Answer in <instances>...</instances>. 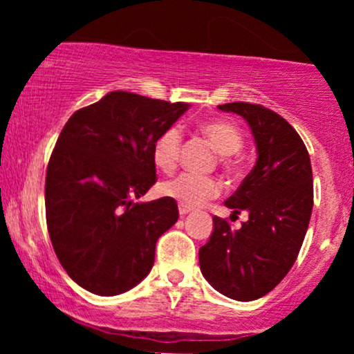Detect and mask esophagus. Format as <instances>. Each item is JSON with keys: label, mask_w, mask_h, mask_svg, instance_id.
Segmentation results:
<instances>
[{"label": "esophagus", "mask_w": 354, "mask_h": 354, "mask_svg": "<svg viewBox=\"0 0 354 354\" xmlns=\"http://www.w3.org/2000/svg\"><path fill=\"white\" fill-rule=\"evenodd\" d=\"M189 211H191V208H186V206L180 205V214H181V216H185V214H188Z\"/></svg>", "instance_id": "obj_1"}]
</instances>
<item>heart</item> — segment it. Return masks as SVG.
I'll list each match as a JSON object with an SVG mask.
<instances>
[{
	"label": "heart",
	"instance_id": "obj_1",
	"mask_svg": "<svg viewBox=\"0 0 354 354\" xmlns=\"http://www.w3.org/2000/svg\"><path fill=\"white\" fill-rule=\"evenodd\" d=\"M201 133L209 140L213 148L221 154L223 168L226 173L238 174L239 163L236 158H233V153L239 151L243 146L241 131L230 121L223 120H209L200 124ZM181 149V133L180 129L171 128L165 129L160 136L156 138L153 145V163L161 171H173L176 168L178 158H180ZM221 191L216 178L213 176H201V174L193 173H181L180 176L173 180L163 181L160 185V193L166 198L178 201L186 208H194L206 203L211 198L218 196Z\"/></svg>",
	"mask_w": 354,
	"mask_h": 354
}]
</instances>
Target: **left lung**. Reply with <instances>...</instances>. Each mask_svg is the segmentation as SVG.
Here are the masks:
<instances>
[{"instance_id":"left-lung-1","label":"left lung","mask_w":354,"mask_h":354,"mask_svg":"<svg viewBox=\"0 0 354 354\" xmlns=\"http://www.w3.org/2000/svg\"><path fill=\"white\" fill-rule=\"evenodd\" d=\"M253 133L258 160L225 201L233 214L250 216L239 230L213 218L209 241L200 248L201 273L214 290L236 301L261 298L278 284L301 250L313 209L310 154L296 129L261 104L226 103Z\"/></svg>"}]
</instances>
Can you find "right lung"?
<instances>
[{
    "label": "right lung",
    "instance_id": "add662e5",
    "mask_svg": "<svg viewBox=\"0 0 354 354\" xmlns=\"http://www.w3.org/2000/svg\"><path fill=\"white\" fill-rule=\"evenodd\" d=\"M188 108L111 91L61 129L46 169L48 233L61 266L89 293L121 295L151 271L178 205L138 200L156 183L154 141Z\"/></svg>",
    "mask_w": 354,
    "mask_h": 354
}]
</instances>
